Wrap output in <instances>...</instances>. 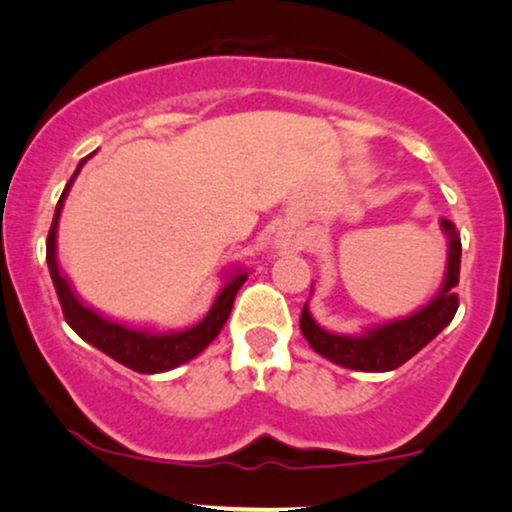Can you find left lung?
<instances>
[{"instance_id":"8db88e82","label":"left lung","mask_w":512,"mask_h":512,"mask_svg":"<svg viewBox=\"0 0 512 512\" xmlns=\"http://www.w3.org/2000/svg\"><path fill=\"white\" fill-rule=\"evenodd\" d=\"M440 229L447 236V267L445 281L431 302L405 318L365 327L360 335H337V332L320 327L313 320L309 302H306L299 327H302V335L311 344V349L332 363L346 367V370L391 372L407 363L412 356H417L428 342H433L452 323L454 313L459 309V297H456L454 288L459 285L461 236L445 217L440 220Z\"/></svg>"}]
</instances>
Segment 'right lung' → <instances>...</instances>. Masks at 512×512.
I'll return each instance as SVG.
<instances>
[{"label":"right lung","instance_id":"right-lung-1","mask_svg":"<svg viewBox=\"0 0 512 512\" xmlns=\"http://www.w3.org/2000/svg\"><path fill=\"white\" fill-rule=\"evenodd\" d=\"M93 156V154H88ZM81 159L74 175L67 182L63 196H60L56 215H53L49 238H46V262H49V274L51 281L56 285L60 306H63L67 325L72 327L77 335L88 342L95 349L107 353L109 358H114L117 363L131 367V370L140 374H156V372H168L180 367L187 360L199 356L213 339L220 335V330L227 323L231 306H234L236 292L241 290V285L248 281V271L236 269L234 274L227 276V283L220 290V295L215 297L210 311L203 316L199 323L187 327V330H173V332H154V330H140V327H131L117 320H109L100 316L98 311H93L91 306H86L77 297V292L70 285V281L63 276V271L58 267V220L63 213L65 196L70 192L74 177L79 175V170L84 168L88 161Z\"/></svg>","mask_w":512,"mask_h":512}]
</instances>
